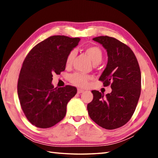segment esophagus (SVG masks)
<instances>
[{
    "instance_id": "1",
    "label": "esophagus",
    "mask_w": 158,
    "mask_h": 158,
    "mask_svg": "<svg viewBox=\"0 0 158 158\" xmlns=\"http://www.w3.org/2000/svg\"><path fill=\"white\" fill-rule=\"evenodd\" d=\"M84 90L83 89H79L78 90H77V93H84Z\"/></svg>"
}]
</instances>
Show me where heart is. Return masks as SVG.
<instances>
[{"instance_id": "heart-1", "label": "heart", "mask_w": 158, "mask_h": 158, "mask_svg": "<svg viewBox=\"0 0 158 158\" xmlns=\"http://www.w3.org/2000/svg\"><path fill=\"white\" fill-rule=\"evenodd\" d=\"M85 52L89 56L93 65H98V64L101 63L102 60L103 53L102 50L98 47L91 46L87 47L85 49ZM74 56H75V53H74V51H72V52L68 53L65 60V64L67 66H69L71 65L74 59ZM91 79V76L81 73H74L69 77L70 81L73 84L79 87L85 86L88 84V81Z\"/></svg>"}]
</instances>
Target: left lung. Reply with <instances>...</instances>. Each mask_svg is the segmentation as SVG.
I'll return each mask as SVG.
<instances>
[{
    "label": "left lung",
    "instance_id": "1",
    "mask_svg": "<svg viewBox=\"0 0 158 158\" xmlns=\"http://www.w3.org/2000/svg\"><path fill=\"white\" fill-rule=\"evenodd\" d=\"M93 40L102 45L108 61L99 80L112 91L104 96L92 90L93 99L88 104L89 116L100 127L114 130L129 121L141 94V72L135 53L129 47L114 37H96Z\"/></svg>",
    "mask_w": 158,
    "mask_h": 158
}]
</instances>
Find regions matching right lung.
<instances>
[{
	"label": "right lung",
	"instance_id": "1",
	"mask_svg": "<svg viewBox=\"0 0 158 158\" xmlns=\"http://www.w3.org/2000/svg\"><path fill=\"white\" fill-rule=\"evenodd\" d=\"M79 41V37H49L35 46L23 61L18 96L26 117L35 126L51 127L65 117L67 105L77 90L71 85L54 88L52 77L65 70L67 56Z\"/></svg>",
	"mask_w": 158,
	"mask_h": 158
}]
</instances>
